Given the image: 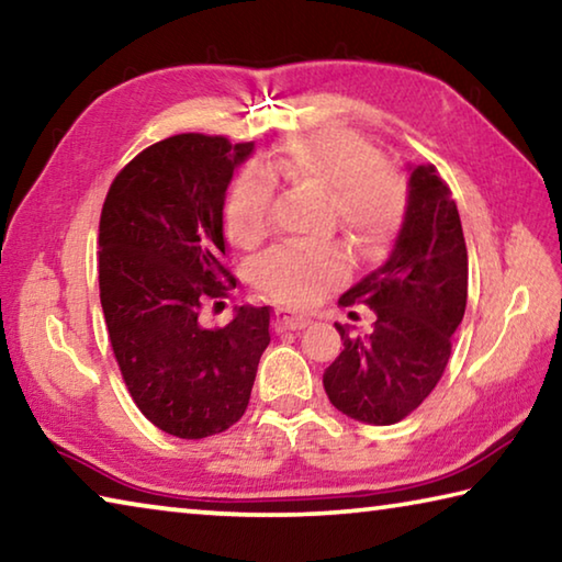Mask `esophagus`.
<instances>
[{"label": "esophagus", "instance_id": "34e87169", "mask_svg": "<svg viewBox=\"0 0 562 562\" xmlns=\"http://www.w3.org/2000/svg\"><path fill=\"white\" fill-rule=\"evenodd\" d=\"M307 325L310 319L302 315H288V312H280L278 315V329H304Z\"/></svg>", "mask_w": 562, "mask_h": 562}]
</instances>
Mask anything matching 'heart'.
Instances as JSON below:
<instances>
[{"instance_id":"obj_1","label":"heart","mask_w":562,"mask_h":562,"mask_svg":"<svg viewBox=\"0 0 562 562\" xmlns=\"http://www.w3.org/2000/svg\"><path fill=\"white\" fill-rule=\"evenodd\" d=\"M272 183H290L325 193L327 213L357 247L386 240L404 213V186L379 164V150L357 133L319 131L290 140L235 180L225 217L233 240L260 243L270 225ZM258 282L274 300L304 304L345 274L337 245L278 247L258 262Z\"/></svg>"}]
</instances>
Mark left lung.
<instances>
[{
	"mask_svg": "<svg viewBox=\"0 0 562 562\" xmlns=\"http://www.w3.org/2000/svg\"><path fill=\"white\" fill-rule=\"evenodd\" d=\"M465 297L459 207L434 166H408L404 217L389 258L339 297L341 307L364 304L376 322L361 337L335 322L345 349L322 379L329 402L361 424L402 422L439 384Z\"/></svg>",
	"mask_w": 562,
	"mask_h": 562,
	"instance_id": "obj_1",
	"label": "left lung"
}]
</instances>
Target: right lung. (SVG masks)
Masks as SVG:
<instances>
[{"label": "right lung", "instance_id": "add662e5", "mask_svg": "<svg viewBox=\"0 0 562 562\" xmlns=\"http://www.w3.org/2000/svg\"><path fill=\"white\" fill-rule=\"evenodd\" d=\"M252 150L223 136H170L121 170L101 211L99 292L113 355L136 406L178 439L231 429L270 345V307H235L221 329L198 319L235 288L223 207Z\"/></svg>", "mask_w": 562, "mask_h": 562}]
</instances>
